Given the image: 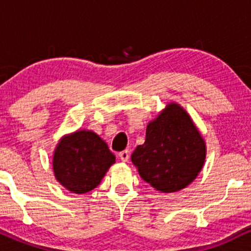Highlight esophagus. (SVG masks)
I'll return each mask as SVG.
<instances>
[{
  "mask_svg": "<svg viewBox=\"0 0 251 251\" xmlns=\"http://www.w3.org/2000/svg\"><path fill=\"white\" fill-rule=\"evenodd\" d=\"M118 157H119V159L122 160V162H127L128 158H129V152L127 151V150H125V151H122L119 152V154H118Z\"/></svg>",
  "mask_w": 251,
  "mask_h": 251,
  "instance_id": "34e87169",
  "label": "esophagus"
}]
</instances>
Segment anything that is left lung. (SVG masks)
I'll use <instances>...</instances> for the list:
<instances>
[{"label":"left lung","mask_w":251,"mask_h":251,"mask_svg":"<svg viewBox=\"0 0 251 251\" xmlns=\"http://www.w3.org/2000/svg\"><path fill=\"white\" fill-rule=\"evenodd\" d=\"M206 144L190 114L179 103L169 102L146 126L145 143L131 160L139 176L163 194L191 184L203 169Z\"/></svg>","instance_id":"1"}]
</instances>
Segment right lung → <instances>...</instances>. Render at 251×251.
I'll list each match as a JSON object with an SVG mask.
<instances>
[{"label": "right lung", "instance_id": "add662e5", "mask_svg": "<svg viewBox=\"0 0 251 251\" xmlns=\"http://www.w3.org/2000/svg\"><path fill=\"white\" fill-rule=\"evenodd\" d=\"M55 179L73 194L96 189L116 163V155L93 131L77 129L63 135L53 153Z\"/></svg>", "mask_w": 251, "mask_h": 251}]
</instances>
